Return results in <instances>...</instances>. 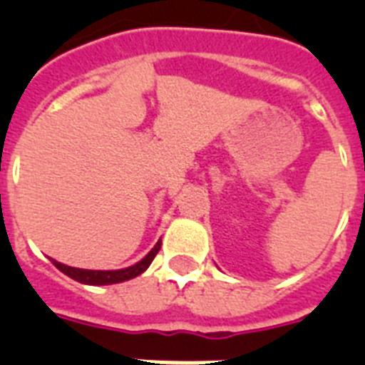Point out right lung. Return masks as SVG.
<instances>
[{
  "mask_svg": "<svg viewBox=\"0 0 365 365\" xmlns=\"http://www.w3.org/2000/svg\"><path fill=\"white\" fill-rule=\"evenodd\" d=\"M159 250H160V241L151 248L144 259L135 263L133 267H128V269H122V270H86V269L67 267L63 265V263H58V261L54 259L53 263L58 270H62L66 276L73 278L74 282L86 283V285H111V283H120V282H125V279L137 278L138 274H143L144 270L151 265V261H153V257L159 254Z\"/></svg>",
  "mask_w": 365,
  "mask_h": 365,
  "instance_id": "1",
  "label": "right lung"
}]
</instances>
